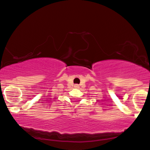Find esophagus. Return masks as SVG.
I'll return each instance as SVG.
<instances>
[{"mask_svg":"<svg viewBox=\"0 0 150 150\" xmlns=\"http://www.w3.org/2000/svg\"><path fill=\"white\" fill-rule=\"evenodd\" d=\"M74 87H75V88H79V85H78V84H75V86H74Z\"/></svg>","mask_w":150,"mask_h":150,"instance_id":"esophagus-1","label":"esophagus"}]
</instances>
